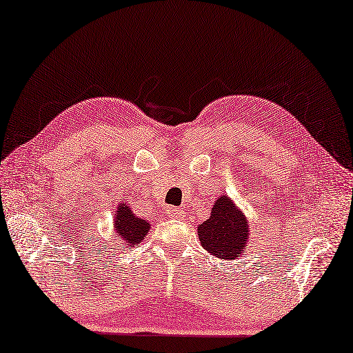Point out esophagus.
<instances>
[{"label":"esophagus","mask_w":353,"mask_h":353,"mask_svg":"<svg viewBox=\"0 0 353 353\" xmlns=\"http://www.w3.org/2000/svg\"><path fill=\"white\" fill-rule=\"evenodd\" d=\"M184 210L183 208H176V206H169V208L166 210V214L170 217V219H183L184 217Z\"/></svg>","instance_id":"obj_1"}]
</instances>
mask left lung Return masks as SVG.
<instances>
[{
	"label": "left lung",
	"mask_w": 353,
	"mask_h": 353,
	"mask_svg": "<svg viewBox=\"0 0 353 353\" xmlns=\"http://www.w3.org/2000/svg\"><path fill=\"white\" fill-rule=\"evenodd\" d=\"M201 245L220 259L235 261L247 248L250 228L243 212L228 196H220L214 203L210 219L197 226Z\"/></svg>",
	"instance_id": "8db88e82"
}]
</instances>
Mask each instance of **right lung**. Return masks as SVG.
Listing matches in <instances>:
<instances>
[{"instance_id":"obj_1","label":"right lung","mask_w":353,"mask_h":353,"mask_svg":"<svg viewBox=\"0 0 353 353\" xmlns=\"http://www.w3.org/2000/svg\"><path fill=\"white\" fill-rule=\"evenodd\" d=\"M114 221L117 235L125 244V247H134L136 244H141L151 226L147 220L136 217L132 208H128L125 202L117 208Z\"/></svg>"}]
</instances>
